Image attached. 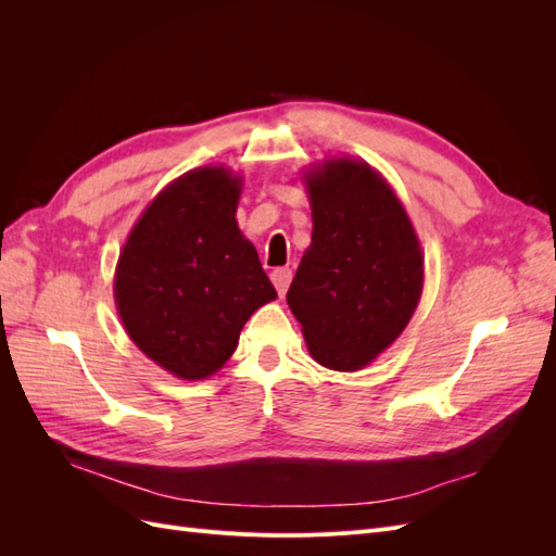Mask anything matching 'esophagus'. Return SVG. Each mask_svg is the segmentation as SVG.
<instances>
[{
    "mask_svg": "<svg viewBox=\"0 0 556 556\" xmlns=\"http://www.w3.org/2000/svg\"><path fill=\"white\" fill-rule=\"evenodd\" d=\"M271 280H274V285H276L278 294H280V296H285V292H288V288H290V280H292V268H288V266H278V268H274Z\"/></svg>",
    "mask_w": 556,
    "mask_h": 556,
    "instance_id": "esophagus-1",
    "label": "esophagus"
}]
</instances>
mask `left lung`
Returning <instances> with one entry per match:
<instances>
[{
	"label": "left lung",
	"instance_id": "obj_1",
	"mask_svg": "<svg viewBox=\"0 0 556 556\" xmlns=\"http://www.w3.org/2000/svg\"><path fill=\"white\" fill-rule=\"evenodd\" d=\"M311 245L288 304L315 362L371 364L406 329L422 296L425 257L406 208L366 162L327 160L306 176Z\"/></svg>",
	"mask_w": 556,
	"mask_h": 556
}]
</instances>
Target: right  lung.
Listing matches in <instances>:
<instances>
[{
    "label": "right lung",
    "mask_w": 556,
    "mask_h": 556,
    "mask_svg": "<svg viewBox=\"0 0 556 556\" xmlns=\"http://www.w3.org/2000/svg\"><path fill=\"white\" fill-rule=\"evenodd\" d=\"M241 178L199 166L150 201L115 266V306L146 357L204 380L231 357L248 317L278 294L237 225Z\"/></svg>",
    "instance_id": "add662e5"
}]
</instances>
